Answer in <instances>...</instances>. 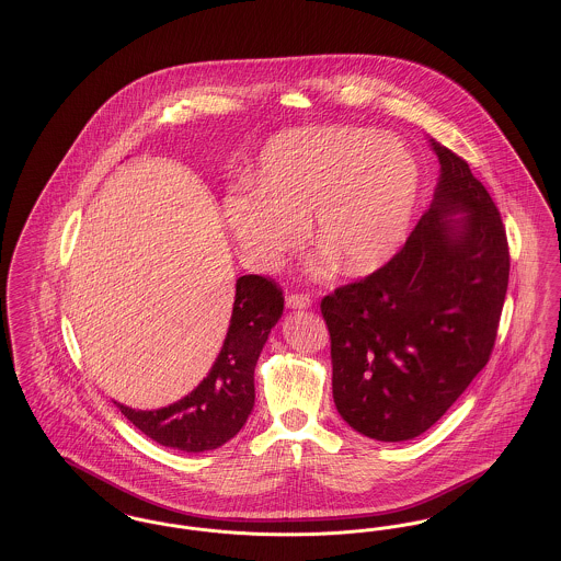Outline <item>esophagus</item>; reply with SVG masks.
Returning <instances> with one entry per match:
<instances>
[{
  "label": "esophagus",
  "mask_w": 561,
  "mask_h": 561,
  "mask_svg": "<svg viewBox=\"0 0 561 561\" xmlns=\"http://www.w3.org/2000/svg\"><path fill=\"white\" fill-rule=\"evenodd\" d=\"M313 305V300H311V296H307V294H290L288 298H286V307L288 309H309Z\"/></svg>",
  "instance_id": "obj_1"
}]
</instances>
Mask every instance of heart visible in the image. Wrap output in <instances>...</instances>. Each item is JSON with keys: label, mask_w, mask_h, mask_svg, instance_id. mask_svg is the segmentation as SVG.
Instances as JSON below:
<instances>
[{"label": "heart", "mask_w": 561, "mask_h": 561, "mask_svg": "<svg viewBox=\"0 0 561 561\" xmlns=\"http://www.w3.org/2000/svg\"><path fill=\"white\" fill-rule=\"evenodd\" d=\"M421 187L414 156L368 128H302L275 136L259 163V185L225 197V216L245 256L277 267L307 236L323 243L318 268L348 273L385 265L408 236Z\"/></svg>", "instance_id": "b5f03b06"}]
</instances>
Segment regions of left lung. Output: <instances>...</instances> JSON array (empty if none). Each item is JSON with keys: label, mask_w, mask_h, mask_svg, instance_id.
Instances as JSON below:
<instances>
[{"label": "left lung", "mask_w": 561, "mask_h": 561, "mask_svg": "<svg viewBox=\"0 0 561 561\" xmlns=\"http://www.w3.org/2000/svg\"><path fill=\"white\" fill-rule=\"evenodd\" d=\"M428 142L439 179L405 245L321 300L336 410L376 442L419 437L446 414L488 364L507 294L501 214L467 161Z\"/></svg>", "instance_id": "left-lung-1"}]
</instances>
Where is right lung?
<instances>
[{
    "label": "right lung",
    "mask_w": 561,
    "mask_h": 561,
    "mask_svg": "<svg viewBox=\"0 0 561 561\" xmlns=\"http://www.w3.org/2000/svg\"><path fill=\"white\" fill-rule=\"evenodd\" d=\"M284 313L282 290L261 275H241L225 343L210 373L183 400L160 410L115 405L147 437L183 453L216 450L240 433L254 408V368Z\"/></svg>",
    "instance_id": "obj_1"
}]
</instances>
